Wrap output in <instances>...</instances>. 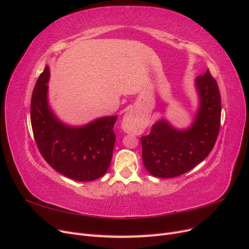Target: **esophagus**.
Returning <instances> with one entry per match:
<instances>
[{"instance_id": "34e87169", "label": "esophagus", "mask_w": 249, "mask_h": 249, "mask_svg": "<svg viewBox=\"0 0 249 249\" xmlns=\"http://www.w3.org/2000/svg\"><path fill=\"white\" fill-rule=\"evenodd\" d=\"M123 129L125 132H130V133H134L140 129L139 124L136 122V119H135L132 113H126L124 115L123 119Z\"/></svg>"}]
</instances>
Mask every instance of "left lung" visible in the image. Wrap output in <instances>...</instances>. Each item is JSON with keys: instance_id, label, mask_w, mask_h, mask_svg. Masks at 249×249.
I'll return each instance as SVG.
<instances>
[{"instance_id": "8db88e82", "label": "left lung", "mask_w": 249, "mask_h": 249, "mask_svg": "<svg viewBox=\"0 0 249 249\" xmlns=\"http://www.w3.org/2000/svg\"><path fill=\"white\" fill-rule=\"evenodd\" d=\"M199 94L198 114L191 127L178 131L160 120L141 137L142 160L157 178L182 176L203 161L213 149L220 129L221 97L208 70L195 82Z\"/></svg>"}]
</instances>
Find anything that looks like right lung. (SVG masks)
<instances>
[{
  "instance_id": "1",
  "label": "right lung",
  "mask_w": 249,
  "mask_h": 249,
  "mask_svg": "<svg viewBox=\"0 0 249 249\" xmlns=\"http://www.w3.org/2000/svg\"><path fill=\"white\" fill-rule=\"evenodd\" d=\"M49 67L37 80L31 99L34 139L43 159L61 175L80 182L103 177L110 166L117 116L102 117L81 127L61 124L48 105Z\"/></svg>"
}]
</instances>
